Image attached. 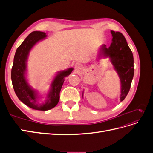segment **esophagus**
I'll return each mask as SVG.
<instances>
[{
	"label": "esophagus",
	"instance_id": "34e87169",
	"mask_svg": "<svg viewBox=\"0 0 153 153\" xmlns=\"http://www.w3.org/2000/svg\"><path fill=\"white\" fill-rule=\"evenodd\" d=\"M81 67H82V66L80 65L79 63H76L75 64V68L77 69V70H78H78H79V69L81 68Z\"/></svg>",
	"mask_w": 153,
	"mask_h": 153
}]
</instances>
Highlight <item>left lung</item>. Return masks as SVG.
Returning <instances> with one entry per match:
<instances>
[{
  "mask_svg": "<svg viewBox=\"0 0 153 153\" xmlns=\"http://www.w3.org/2000/svg\"><path fill=\"white\" fill-rule=\"evenodd\" d=\"M113 36L112 42L108 48L103 45V53L108 56L117 71L121 84V101L126 98L130 89L134 75L133 56L131 49L128 47L124 36L119 32L111 31Z\"/></svg>",
  "mask_w": 153,
  "mask_h": 153,
  "instance_id": "1",
  "label": "left lung"
}]
</instances>
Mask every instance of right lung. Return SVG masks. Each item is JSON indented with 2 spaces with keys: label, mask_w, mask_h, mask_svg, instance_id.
<instances>
[{
  "label": "right lung",
  "mask_w": 153,
  "mask_h": 153,
  "mask_svg": "<svg viewBox=\"0 0 153 153\" xmlns=\"http://www.w3.org/2000/svg\"><path fill=\"white\" fill-rule=\"evenodd\" d=\"M47 36L46 33L40 31H34L27 37L16 49L14 57L13 65L11 69V80L15 93L22 103L30 108L36 110L45 111L52 109L56 106L59 101L60 91L64 81V77L70 75L73 68H69L57 74L52 83V89L48 94V100L45 103L37 102L36 94L27 84L25 77L26 61L29 51L32 47Z\"/></svg>",
  "instance_id": "1"
}]
</instances>
